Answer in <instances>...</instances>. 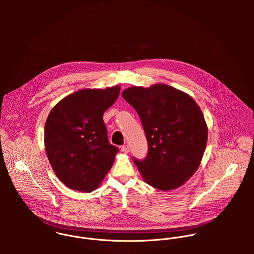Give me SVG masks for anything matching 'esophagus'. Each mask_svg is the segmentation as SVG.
Wrapping results in <instances>:
<instances>
[{
    "label": "esophagus",
    "instance_id": "obj_1",
    "mask_svg": "<svg viewBox=\"0 0 254 254\" xmlns=\"http://www.w3.org/2000/svg\"><path fill=\"white\" fill-rule=\"evenodd\" d=\"M121 150L123 151V152H125V153H128L129 152V145H123L121 146Z\"/></svg>",
    "mask_w": 254,
    "mask_h": 254
}]
</instances>
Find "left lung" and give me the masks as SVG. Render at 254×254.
Returning <instances> with one entry per match:
<instances>
[{"label": "left lung", "instance_id": "8db88e82", "mask_svg": "<svg viewBox=\"0 0 254 254\" xmlns=\"http://www.w3.org/2000/svg\"><path fill=\"white\" fill-rule=\"evenodd\" d=\"M122 97L138 112L147 140L145 159L133 157L145 183L160 190L181 187L197 170L207 125L188 94L165 84L130 87Z\"/></svg>", "mask_w": 254, "mask_h": 254}]
</instances>
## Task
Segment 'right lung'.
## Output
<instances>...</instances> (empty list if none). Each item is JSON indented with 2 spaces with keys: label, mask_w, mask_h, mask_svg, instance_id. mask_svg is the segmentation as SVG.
Listing matches in <instances>:
<instances>
[{
  "label": "right lung",
  "mask_w": 254,
  "mask_h": 254,
  "mask_svg": "<svg viewBox=\"0 0 254 254\" xmlns=\"http://www.w3.org/2000/svg\"><path fill=\"white\" fill-rule=\"evenodd\" d=\"M119 93V86L80 90L51 110L45 124L46 153L69 189L91 192L111 168L119 150L109 142L103 115Z\"/></svg>",
  "instance_id": "add662e5"
}]
</instances>
